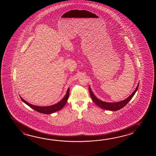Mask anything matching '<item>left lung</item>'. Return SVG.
<instances>
[{"mask_svg":"<svg viewBox=\"0 0 156 156\" xmlns=\"http://www.w3.org/2000/svg\"><path fill=\"white\" fill-rule=\"evenodd\" d=\"M139 83H138V85L136 86L135 90L133 91V93L128 98H127L126 99L124 100L120 101L119 102H116V103H107V102L103 101L99 99H98L96 96L94 95V94H93V91L90 86L89 89L90 96H91V98L93 100V101L95 103L96 105H98V106H99L100 108L108 110H111V111H116V110H118L123 108V107L126 106V104L129 103L130 100L132 99L135 93L138 90V86H139Z\"/></svg>","mask_w":156,"mask_h":156,"instance_id":"8db88e82","label":"left lung"}]
</instances>
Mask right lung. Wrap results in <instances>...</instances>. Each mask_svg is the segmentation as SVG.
Returning <instances> with one entry per match:
<instances>
[{"mask_svg":"<svg viewBox=\"0 0 156 156\" xmlns=\"http://www.w3.org/2000/svg\"><path fill=\"white\" fill-rule=\"evenodd\" d=\"M69 94H70V88L69 87L67 91L66 94L64 96L63 99L61 100L60 102L57 103L56 104L51 105V106H39L34 105L32 104H30V103H28L26 100H24L21 96H20V98L24 103L26 104L27 105H28V106H30L31 108H32L34 110H36L39 113H43L45 114H49L55 113V112L62 109L63 106H65V104H66L67 101L69 97Z\"/></svg>","mask_w":156,"mask_h":156,"instance_id":"add662e5","label":"right lung"}]
</instances>
